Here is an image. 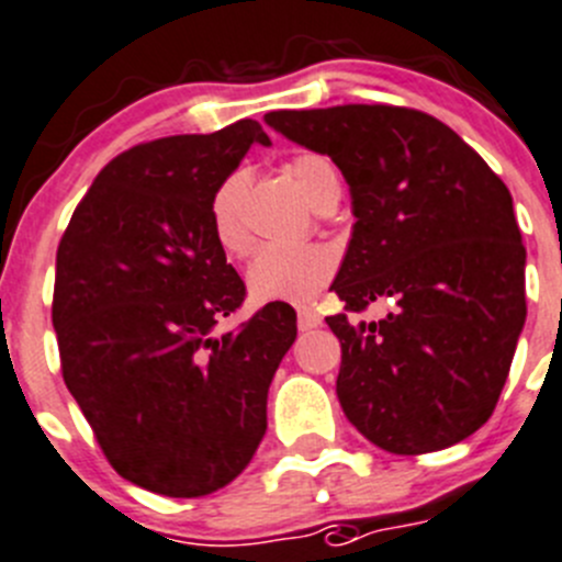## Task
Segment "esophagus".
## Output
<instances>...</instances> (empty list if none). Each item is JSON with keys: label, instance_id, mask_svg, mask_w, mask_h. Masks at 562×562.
I'll return each mask as SVG.
<instances>
[{"label": "esophagus", "instance_id": "1", "mask_svg": "<svg viewBox=\"0 0 562 562\" xmlns=\"http://www.w3.org/2000/svg\"><path fill=\"white\" fill-rule=\"evenodd\" d=\"M296 322H299V329H313L322 324V313L316 311V307L311 305H299L296 307Z\"/></svg>", "mask_w": 562, "mask_h": 562}]
</instances>
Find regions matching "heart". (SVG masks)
Instances as JSON below:
<instances>
[{"label": "heart", "mask_w": 562, "mask_h": 562, "mask_svg": "<svg viewBox=\"0 0 562 562\" xmlns=\"http://www.w3.org/2000/svg\"><path fill=\"white\" fill-rule=\"evenodd\" d=\"M285 169L299 191L305 193L316 207L338 202L340 171L327 155L299 151L288 160ZM244 191L246 175L233 171L218 182L207 204L210 233L216 238L218 249L233 257H244L251 249L249 229L240 216ZM335 269H338V257L324 244L263 246L251 260L246 282L260 302H307L333 280Z\"/></svg>", "instance_id": "1"}]
</instances>
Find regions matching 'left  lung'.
I'll use <instances>...</instances> for the list:
<instances>
[{"mask_svg": "<svg viewBox=\"0 0 562 562\" xmlns=\"http://www.w3.org/2000/svg\"><path fill=\"white\" fill-rule=\"evenodd\" d=\"M266 124L333 157L349 182L358 222L333 282L344 311L394 302L382 323L327 318L346 418L393 454L469 438L499 402L527 318V249L507 186L422 110H274Z\"/></svg>", "mask_w": 562, "mask_h": 562, "instance_id": "left-lung-1", "label": "left lung"}]
</instances>
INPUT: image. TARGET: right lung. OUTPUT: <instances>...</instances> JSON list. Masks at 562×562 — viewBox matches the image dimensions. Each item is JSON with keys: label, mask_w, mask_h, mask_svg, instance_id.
<instances>
[{"label": "right lung", "mask_w": 562, "mask_h": 562, "mask_svg": "<svg viewBox=\"0 0 562 562\" xmlns=\"http://www.w3.org/2000/svg\"><path fill=\"white\" fill-rule=\"evenodd\" d=\"M255 140L251 119L133 146L99 171L57 246L52 324L66 387L104 458L151 494H213L266 435V400L296 338L269 302L216 324L246 285L210 233L207 204Z\"/></svg>", "instance_id": "add662e5"}]
</instances>
